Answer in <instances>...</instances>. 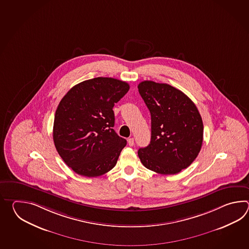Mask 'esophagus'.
Wrapping results in <instances>:
<instances>
[{"label":"esophagus","instance_id":"1","mask_svg":"<svg viewBox=\"0 0 249 249\" xmlns=\"http://www.w3.org/2000/svg\"><path fill=\"white\" fill-rule=\"evenodd\" d=\"M127 142H128V145L131 146V147L134 145V139H133V138H129V139L127 140Z\"/></svg>","mask_w":249,"mask_h":249}]
</instances>
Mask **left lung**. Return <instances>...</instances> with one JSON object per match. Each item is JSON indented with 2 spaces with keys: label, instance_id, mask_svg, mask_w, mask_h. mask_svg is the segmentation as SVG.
I'll list each match as a JSON object with an SVG mask.
<instances>
[{
  "label": "left lung",
  "instance_id": "1",
  "mask_svg": "<svg viewBox=\"0 0 249 249\" xmlns=\"http://www.w3.org/2000/svg\"><path fill=\"white\" fill-rule=\"evenodd\" d=\"M139 92L151 116V140L138 150L143 165L161 175H176L191 165L201 149L203 122L196 105L167 84L143 81Z\"/></svg>",
  "mask_w": 249,
  "mask_h": 249
}]
</instances>
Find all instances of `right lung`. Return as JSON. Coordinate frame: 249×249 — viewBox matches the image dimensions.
<instances>
[{
    "instance_id": "obj_1",
    "label": "right lung",
    "mask_w": 249,
    "mask_h": 249,
    "mask_svg": "<svg viewBox=\"0 0 249 249\" xmlns=\"http://www.w3.org/2000/svg\"><path fill=\"white\" fill-rule=\"evenodd\" d=\"M129 88L124 81L96 77L74 85L59 102L53 142L64 162L77 175L101 176L117 164L126 140L113 129V107Z\"/></svg>"
}]
</instances>
